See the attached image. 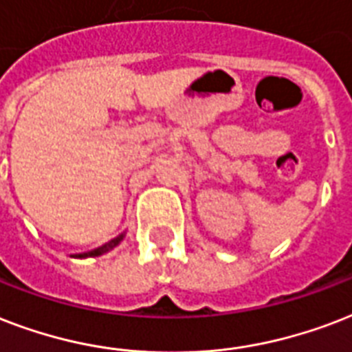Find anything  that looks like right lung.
<instances>
[{
	"label": "right lung",
	"mask_w": 352,
	"mask_h": 352,
	"mask_svg": "<svg viewBox=\"0 0 352 352\" xmlns=\"http://www.w3.org/2000/svg\"><path fill=\"white\" fill-rule=\"evenodd\" d=\"M121 241H122V235H119L117 239H113V241H110L108 244H104V246L97 248V250H94V252H89V253H82V255H78V257L84 258V257H95V255H102V253L113 250V248H116Z\"/></svg>",
	"instance_id": "1"
}]
</instances>
